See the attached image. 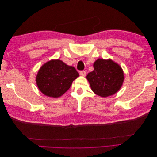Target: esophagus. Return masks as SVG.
<instances>
[{
  "instance_id": "obj_1",
  "label": "esophagus",
  "mask_w": 157,
  "mask_h": 157,
  "mask_svg": "<svg viewBox=\"0 0 157 157\" xmlns=\"http://www.w3.org/2000/svg\"><path fill=\"white\" fill-rule=\"evenodd\" d=\"M79 73H80V75L82 76V77H85V76H86V71H80Z\"/></svg>"
}]
</instances>
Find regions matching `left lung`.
I'll return each mask as SVG.
<instances>
[{"label":"left lung","instance_id":"obj_1","mask_svg":"<svg viewBox=\"0 0 157 157\" xmlns=\"http://www.w3.org/2000/svg\"><path fill=\"white\" fill-rule=\"evenodd\" d=\"M94 68L86 78L95 94L105 98L120 90L124 82V73L119 65L111 59H98L94 63Z\"/></svg>","mask_w":157,"mask_h":157}]
</instances>
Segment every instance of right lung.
<instances>
[{
    "label": "right lung",
    "mask_w": 157,
    "mask_h": 157,
    "mask_svg": "<svg viewBox=\"0 0 157 157\" xmlns=\"http://www.w3.org/2000/svg\"><path fill=\"white\" fill-rule=\"evenodd\" d=\"M78 77L79 74L75 67L59 59H52L40 68L36 82L42 94L56 98L67 92Z\"/></svg>",
    "instance_id": "1"
}]
</instances>
